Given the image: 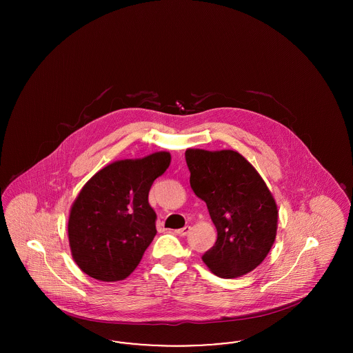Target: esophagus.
Masks as SVG:
<instances>
[{"mask_svg":"<svg viewBox=\"0 0 353 353\" xmlns=\"http://www.w3.org/2000/svg\"><path fill=\"white\" fill-rule=\"evenodd\" d=\"M190 230H192V228L190 226H185L183 229H179V230H176V233L179 235H181V236H186V235L190 233Z\"/></svg>","mask_w":353,"mask_h":353,"instance_id":"esophagus-1","label":"esophagus"}]
</instances>
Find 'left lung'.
<instances>
[{"instance_id":"1","label":"left lung","mask_w":353,"mask_h":353,"mask_svg":"<svg viewBox=\"0 0 353 353\" xmlns=\"http://www.w3.org/2000/svg\"><path fill=\"white\" fill-rule=\"evenodd\" d=\"M194 194L206 203L217 241L202 255L221 278H236L259 266L275 241L278 209L269 188L238 152L186 150Z\"/></svg>"}]
</instances>
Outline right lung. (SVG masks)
<instances>
[{"label": "right lung", "instance_id": "right-lung-1", "mask_svg": "<svg viewBox=\"0 0 353 353\" xmlns=\"http://www.w3.org/2000/svg\"><path fill=\"white\" fill-rule=\"evenodd\" d=\"M169 163L168 152L120 160L84 185L70 212L68 241L74 261L87 275L117 282L137 268L157 233L148 193Z\"/></svg>", "mask_w": 353, "mask_h": 353}]
</instances>
